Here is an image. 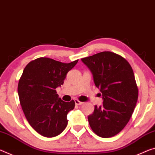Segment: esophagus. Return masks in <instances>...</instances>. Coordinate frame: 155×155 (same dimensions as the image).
I'll list each match as a JSON object with an SVG mask.
<instances>
[{"instance_id":"34e87169","label":"esophagus","mask_w":155,"mask_h":155,"mask_svg":"<svg viewBox=\"0 0 155 155\" xmlns=\"http://www.w3.org/2000/svg\"><path fill=\"white\" fill-rule=\"evenodd\" d=\"M74 101H75V104L77 105H82L83 104V102H81L80 101H78V99H75Z\"/></svg>"}]
</instances>
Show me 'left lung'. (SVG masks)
<instances>
[{"label":"left lung","instance_id":"8db88e82","mask_svg":"<svg viewBox=\"0 0 155 155\" xmlns=\"http://www.w3.org/2000/svg\"><path fill=\"white\" fill-rule=\"evenodd\" d=\"M92 72L94 84L102 93L103 105H95L88 116L91 128L98 136L109 138L128 123L138 99L132 68L121 56L102 51L81 58Z\"/></svg>","mask_w":155,"mask_h":155}]
</instances>
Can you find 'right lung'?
Segmentation results:
<instances>
[{"mask_svg": "<svg viewBox=\"0 0 155 155\" xmlns=\"http://www.w3.org/2000/svg\"><path fill=\"white\" fill-rule=\"evenodd\" d=\"M78 61L64 63L41 57L24 69L18 85L20 104L29 124L43 137L57 136L67 126V115L74 108L75 102L61 100L56 88L63 84Z\"/></svg>", "mask_w": 155, "mask_h": 155, "instance_id": "add662e5", "label": "right lung"}]
</instances>
